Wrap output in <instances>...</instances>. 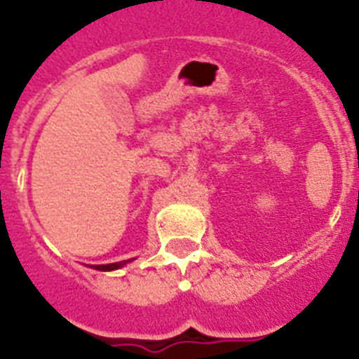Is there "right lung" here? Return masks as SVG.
Returning <instances> with one entry per match:
<instances>
[{
    "label": "right lung",
    "mask_w": 359,
    "mask_h": 359,
    "mask_svg": "<svg viewBox=\"0 0 359 359\" xmlns=\"http://www.w3.org/2000/svg\"><path fill=\"white\" fill-rule=\"evenodd\" d=\"M131 261H135V259H129V261H120V262H111V264H97V266H90V268H95L98 269V271H115V269H120L123 268L126 264H129Z\"/></svg>",
    "instance_id": "add662e5"
}]
</instances>
